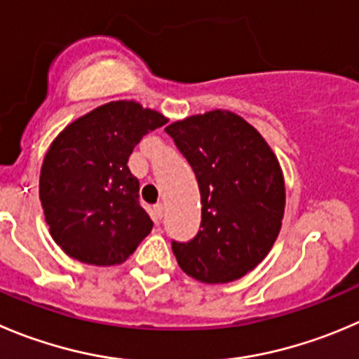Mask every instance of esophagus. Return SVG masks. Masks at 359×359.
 I'll return each mask as SVG.
<instances>
[{"label":"esophagus","mask_w":359,"mask_h":359,"mask_svg":"<svg viewBox=\"0 0 359 359\" xmlns=\"http://www.w3.org/2000/svg\"><path fill=\"white\" fill-rule=\"evenodd\" d=\"M163 213H165V208H163V204H156V206H155V215H156V218H158V220H162Z\"/></svg>","instance_id":"1"}]
</instances>
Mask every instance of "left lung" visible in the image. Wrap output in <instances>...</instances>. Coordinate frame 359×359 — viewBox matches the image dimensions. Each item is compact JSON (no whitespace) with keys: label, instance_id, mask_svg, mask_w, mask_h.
Returning <instances> with one entry per match:
<instances>
[{"label":"left lung","instance_id":"left-lung-1","mask_svg":"<svg viewBox=\"0 0 359 359\" xmlns=\"http://www.w3.org/2000/svg\"><path fill=\"white\" fill-rule=\"evenodd\" d=\"M196 172L201 229L172 241L180 268L204 284H227L271 250L284 220L285 182L257 128L224 109L189 116L165 128Z\"/></svg>","mask_w":359,"mask_h":359}]
</instances>
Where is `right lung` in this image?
I'll use <instances>...</instances> for the list:
<instances>
[{"instance_id": "1", "label": "right lung", "mask_w": 359, "mask_h": 359, "mask_svg": "<svg viewBox=\"0 0 359 359\" xmlns=\"http://www.w3.org/2000/svg\"><path fill=\"white\" fill-rule=\"evenodd\" d=\"M167 121L139 102L116 100L74 119L50 142L39 194L50 236L65 254L116 266L151 233L139 180L126 162L139 141Z\"/></svg>"}]
</instances>
